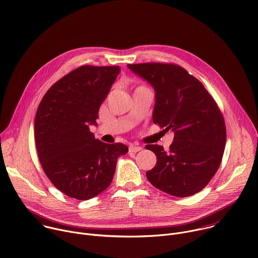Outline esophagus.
Returning a JSON list of instances; mask_svg holds the SVG:
<instances>
[{"label":"esophagus","instance_id":"1","mask_svg":"<svg viewBox=\"0 0 258 258\" xmlns=\"http://www.w3.org/2000/svg\"><path fill=\"white\" fill-rule=\"evenodd\" d=\"M141 149H142V147L137 146V145H130V147H129L130 152H137V151H140Z\"/></svg>","mask_w":258,"mask_h":258}]
</instances>
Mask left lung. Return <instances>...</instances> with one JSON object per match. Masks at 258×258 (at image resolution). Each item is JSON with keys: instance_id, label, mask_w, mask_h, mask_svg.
<instances>
[{"instance_id": "left-lung-1", "label": "left lung", "mask_w": 258, "mask_h": 258, "mask_svg": "<svg viewBox=\"0 0 258 258\" xmlns=\"http://www.w3.org/2000/svg\"><path fill=\"white\" fill-rule=\"evenodd\" d=\"M128 68L154 89L152 121L173 131L170 150L146 145L157 164L146 172L156 188L177 197L191 196L217 173L226 145V125L217 102L203 84L174 64H128Z\"/></svg>"}]
</instances>
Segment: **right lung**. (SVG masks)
Wrapping results in <instances>:
<instances>
[{"mask_svg": "<svg viewBox=\"0 0 258 258\" xmlns=\"http://www.w3.org/2000/svg\"><path fill=\"white\" fill-rule=\"evenodd\" d=\"M119 66H81L50 86L34 120L38 160L46 177L67 196L87 200L113 181L123 143L94 138L98 110L120 73Z\"/></svg>", "mask_w": 258, "mask_h": 258, "instance_id": "add662e5", "label": "right lung"}]
</instances>
